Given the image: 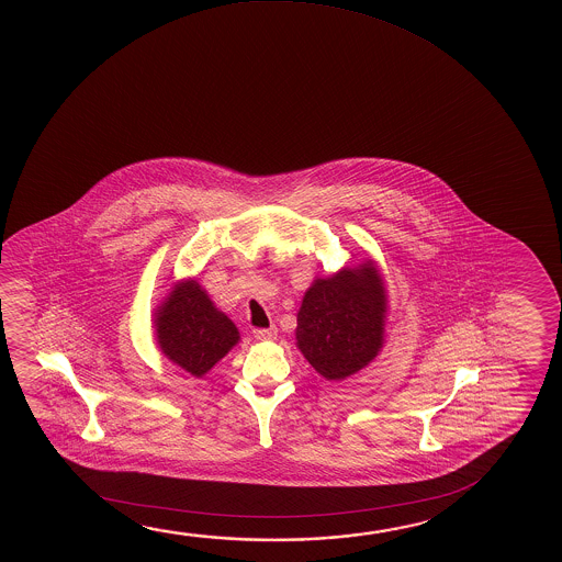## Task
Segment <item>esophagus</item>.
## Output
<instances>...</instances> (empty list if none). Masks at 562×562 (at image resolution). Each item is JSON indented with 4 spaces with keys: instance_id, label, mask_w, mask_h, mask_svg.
<instances>
[{
    "instance_id": "esophagus-1",
    "label": "esophagus",
    "mask_w": 562,
    "mask_h": 562,
    "mask_svg": "<svg viewBox=\"0 0 562 562\" xmlns=\"http://www.w3.org/2000/svg\"><path fill=\"white\" fill-rule=\"evenodd\" d=\"M252 335H255L257 340H274V338H277L278 330L277 327L255 328V330H252Z\"/></svg>"
}]
</instances>
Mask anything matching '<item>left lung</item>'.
Here are the masks:
<instances>
[{"instance_id": "obj_1", "label": "left lung", "mask_w": 562, "mask_h": 562, "mask_svg": "<svg viewBox=\"0 0 562 562\" xmlns=\"http://www.w3.org/2000/svg\"><path fill=\"white\" fill-rule=\"evenodd\" d=\"M387 292L373 260L317 278L303 295L295 340L325 380L342 381L372 362L383 346Z\"/></svg>"}]
</instances>
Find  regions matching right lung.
I'll list each match as a JSON object with an SVG mask.
<instances>
[{
  "instance_id": "1",
  "label": "right lung",
  "mask_w": 562,
  "mask_h": 562,
  "mask_svg": "<svg viewBox=\"0 0 562 562\" xmlns=\"http://www.w3.org/2000/svg\"><path fill=\"white\" fill-rule=\"evenodd\" d=\"M157 345L194 378L212 370L237 342L239 330L220 312L196 280H182L157 307Z\"/></svg>"
}]
</instances>
